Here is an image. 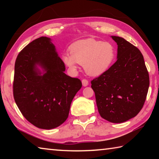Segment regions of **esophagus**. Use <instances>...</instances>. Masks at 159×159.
Here are the masks:
<instances>
[{
  "label": "esophagus",
  "mask_w": 159,
  "mask_h": 159,
  "mask_svg": "<svg viewBox=\"0 0 159 159\" xmlns=\"http://www.w3.org/2000/svg\"><path fill=\"white\" fill-rule=\"evenodd\" d=\"M82 84L85 87V86H88V80H86V79H83L82 80Z\"/></svg>",
  "instance_id": "1"
}]
</instances>
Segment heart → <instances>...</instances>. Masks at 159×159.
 <instances>
[{"mask_svg": "<svg viewBox=\"0 0 159 159\" xmlns=\"http://www.w3.org/2000/svg\"><path fill=\"white\" fill-rule=\"evenodd\" d=\"M69 53H64L61 60L73 71L77 64L83 65L86 73L98 76L107 72L114 64L116 57V49L114 44L94 39L80 40L69 48Z\"/></svg>", "mask_w": 159, "mask_h": 159, "instance_id": "heart-1", "label": "heart"}]
</instances>
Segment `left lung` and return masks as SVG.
<instances>
[{
  "instance_id": "8db88e82",
  "label": "left lung",
  "mask_w": 159,
  "mask_h": 159,
  "mask_svg": "<svg viewBox=\"0 0 159 159\" xmlns=\"http://www.w3.org/2000/svg\"><path fill=\"white\" fill-rule=\"evenodd\" d=\"M117 60L105 73L91 81L101 117L119 123L138 114L149 90V76L138 48L118 36Z\"/></svg>"
}]
</instances>
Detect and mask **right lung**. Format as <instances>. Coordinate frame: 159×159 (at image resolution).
Instances as JSON below:
<instances>
[{"label": "right lung", "instance_id": "obj_1", "mask_svg": "<svg viewBox=\"0 0 159 159\" xmlns=\"http://www.w3.org/2000/svg\"><path fill=\"white\" fill-rule=\"evenodd\" d=\"M65 69L48 37L31 42L16 59L15 101L26 119L37 128H55L68 118L71 102L82 83L67 76Z\"/></svg>", "mask_w": 159, "mask_h": 159}]
</instances>
